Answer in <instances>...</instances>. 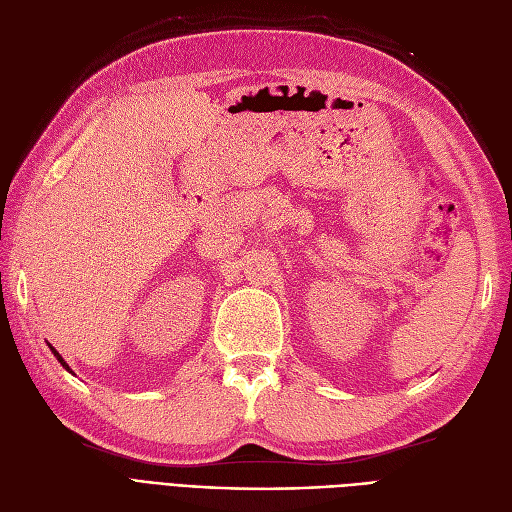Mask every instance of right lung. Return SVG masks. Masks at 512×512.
<instances>
[{"label": "right lung", "mask_w": 512, "mask_h": 512, "mask_svg": "<svg viewBox=\"0 0 512 512\" xmlns=\"http://www.w3.org/2000/svg\"><path fill=\"white\" fill-rule=\"evenodd\" d=\"M51 350H53V354H55V356H57V361H59V363H61V365H64V367H66V369H68V371H70V367H68V363H66V361H64V359H61V354H59V352H57V350H55V348H53V346H51Z\"/></svg>", "instance_id": "1"}]
</instances>
